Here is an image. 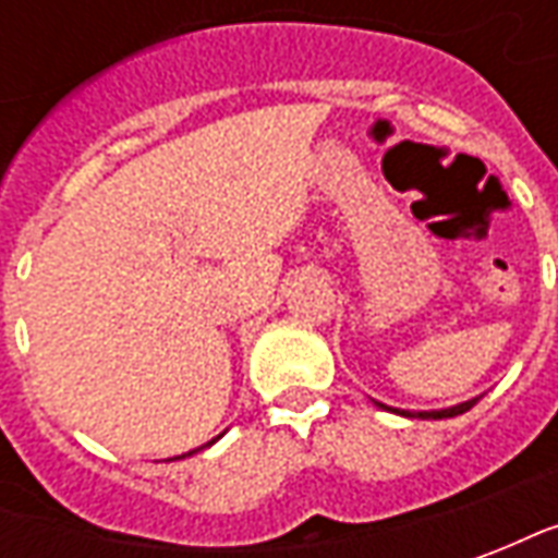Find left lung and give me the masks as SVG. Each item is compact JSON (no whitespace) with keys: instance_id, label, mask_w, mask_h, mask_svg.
I'll return each instance as SVG.
<instances>
[{"instance_id":"8db88e82","label":"left lung","mask_w":558,"mask_h":558,"mask_svg":"<svg viewBox=\"0 0 558 558\" xmlns=\"http://www.w3.org/2000/svg\"><path fill=\"white\" fill-rule=\"evenodd\" d=\"M379 410H388V412H398V415H407V418H454V415H463L466 410H472L478 398L466 400V403H457V407H448V410H430V412H410V410H395V407H386V403H379L374 400Z\"/></svg>"}]
</instances>
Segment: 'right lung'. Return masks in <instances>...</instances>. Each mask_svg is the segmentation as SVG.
<instances>
[{
  "mask_svg": "<svg viewBox=\"0 0 558 558\" xmlns=\"http://www.w3.org/2000/svg\"><path fill=\"white\" fill-rule=\"evenodd\" d=\"M211 442H215V439H211ZM211 442H206V445H203V448H208V445H211ZM196 451H199V448H196ZM191 454H194V451H191Z\"/></svg>",
  "mask_w": 558,
  "mask_h": 558,
  "instance_id": "obj_1",
  "label": "right lung"
}]
</instances>
